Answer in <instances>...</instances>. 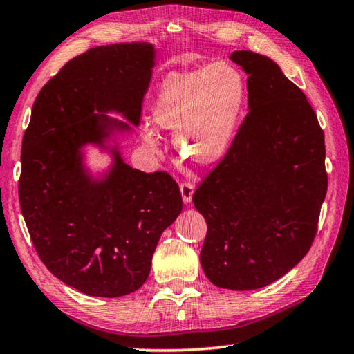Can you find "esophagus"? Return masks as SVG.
I'll list each match as a JSON object with an SVG mask.
<instances>
[{
  "mask_svg": "<svg viewBox=\"0 0 354 354\" xmlns=\"http://www.w3.org/2000/svg\"><path fill=\"white\" fill-rule=\"evenodd\" d=\"M180 192H182V198L185 203H189L192 200V194H194V183L192 182H183L180 185Z\"/></svg>",
  "mask_w": 354,
  "mask_h": 354,
  "instance_id": "obj_1",
  "label": "esophagus"
}]
</instances>
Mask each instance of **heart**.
Masks as SVG:
<instances>
[{
	"instance_id": "1",
	"label": "heart",
	"mask_w": 354,
	"mask_h": 354,
	"mask_svg": "<svg viewBox=\"0 0 354 354\" xmlns=\"http://www.w3.org/2000/svg\"><path fill=\"white\" fill-rule=\"evenodd\" d=\"M248 97L246 79L232 64L169 75L153 105L156 124L174 131V145L183 160L206 165L225 156L234 140ZM143 140L157 145L153 129L143 128Z\"/></svg>"
}]
</instances>
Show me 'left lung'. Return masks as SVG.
<instances>
[{"instance_id": "obj_1", "label": "left lung", "mask_w": 354, "mask_h": 354, "mask_svg": "<svg viewBox=\"0 0 354 354\" xmlns=\"http://www.w3.org/2000/svg\"><path fill=\"white\" fill-rule=\"evenodd\" d=\"M249 113L194 192L207 223L200 263L212 284L254 290L306 257L327 194L326 143L304 93L270 57L238 50Z\"/></svg>"}]
</instances>
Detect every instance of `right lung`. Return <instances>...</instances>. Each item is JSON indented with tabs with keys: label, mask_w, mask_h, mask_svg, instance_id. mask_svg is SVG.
<instances>
[{
	"label": "right lung",
	"mask_w": 354,
	"mask_h": 354,
	"mask_svg": "<svg viewBox=\"0 0 354 354\" xmlns=\"http://www.w3.org/2000/svg\"><path fill=\"white\" fill-rule=\"evenodd\" d=\"M156 50L148 42L90 48L42 86L21 149L19 206L46 268L90 297L116 298L145 283L182 194L165 171L142 172L111 148L113 165L93 178L82 148L140 124Z\"/></svg>",
	"instance_id": "right-lung-1"
}]
</instances>
